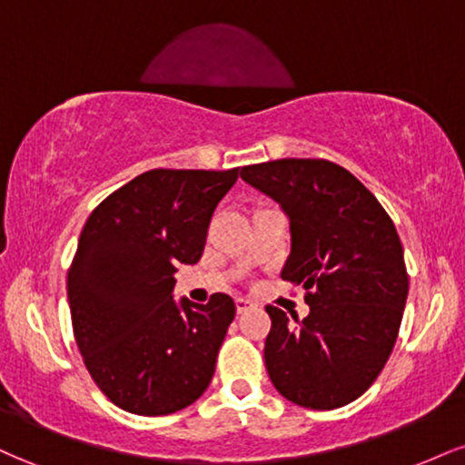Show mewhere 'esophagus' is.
Here are the masks:
<instances>
[{
  "label": "esophagus",
  "mask_w": 465,
  "mask_h": 465,
  "mask_svg": "<svg viewBox=\"0 0 465 465\" xmlns=\"http://www.w3.org/2000/svg\"><path fill=\"white\" fill-rule=\"evenodd\" d=\"M253 306H255V303L251 302V300H247V297H236V311L238 312H247Z\"/></svg>",
  "instance_id": "obj_1"
}]
</instances>
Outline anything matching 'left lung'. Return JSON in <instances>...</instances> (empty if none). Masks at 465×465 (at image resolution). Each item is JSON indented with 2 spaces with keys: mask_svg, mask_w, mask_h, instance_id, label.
<instances>
[{
  "mask_svg": "<svg viewBox=\"0 0 465 465\" xmlns=\"http://www.w3.org/2000/svg\"><path fill=\"white\" fill-rule=\"evenodd\" d=\"M240 177L286 214L282 280L306 288L311 306L302 322L266 306L271 382L300 407H345L376 381L398 339L409 277L396 227L350 170L325 159L244 165Z\"/></svg>",
  "mask_w": 465,
  "mask_h": 465,
  "instance_id": "1",
  "label": "left lung"
}]
</instances>
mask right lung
Instances as JSON below:
<instances>
[{
	"label": "right lung",
	"instance_id": "right-lung-1",
	"mask_svg": "<svg viewBox=\"0 0 465 465\" xmlns=\"http://www.w3.org/2000/svg\"><path fill=\"white\" fill-rule=\"evenodd\" d=\"M238 168L148 170L106 196L80 233L67 273L84 365L120 409L168 415L210 387L236 303L174 300L179 264H196Z\"/></svg>",
	"mask_w": 465,
	"mask_h": 465
}]
</instances>
